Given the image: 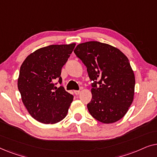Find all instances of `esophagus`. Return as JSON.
<instances>
[{
  "instance_id": "obj_1",
  "label": "esophagus",
  "mask_w": 157,
  "mask_h": 157,
  "mask_svg": "<svg viewBox=\"0 0 157 157\" xmlns=\"http://www.w3.org/2000/svg\"><path fill=\"white\" fill-rule=\"evenodd\" d=\"M74 93L76 95H78V94H80V91H74Z\"/></svg>"
}]
</instances>
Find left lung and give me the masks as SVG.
I'll return each mask as SVG.
<instances>
[{
	"label": "left lung",
	"instance_id": "obj_1",
	"mask_svg": "<svg viewBox=\"0 0 157 157\" xmlns=\"http://www.w3.org/2000/svg\"><path fill=\"white\" fill-rule=\"evenodd\" d=\"M74 53L94 81L92 98L87 104L91 115L104 124L122 119L134 95L135 76L128 58L116 47L98 41L78 44Z\"/></svg>",
	"mask_w": 157,
	"mask_h": 157
}]
</instances>
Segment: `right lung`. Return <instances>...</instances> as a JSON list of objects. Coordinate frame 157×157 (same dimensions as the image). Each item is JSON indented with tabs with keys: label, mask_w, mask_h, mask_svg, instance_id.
<instances>
[{
	"label": "right lung",
	"mask_w": 157,
	"mask_h": 157,
	"mask_svg": "<svg viewBox=\"0 0 157 157\" xmlns=\"http://www.w3.org/2000/svg\"><path fill=\"white\" fill-rule=\"evenodd\" d=\"M76 44L50 45L28 56L21 66L18 88L21 99L30 115L40 123L53 124L67 115L74 99L61 83V69Z\"/></svg>",
	"instance_id": "obj_1"
}]
</instances>
